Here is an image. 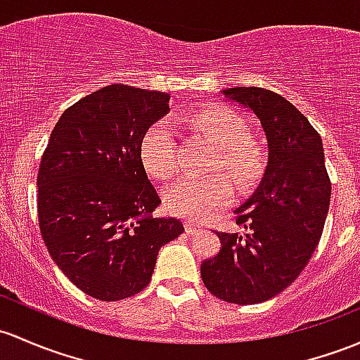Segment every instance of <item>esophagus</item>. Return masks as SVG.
<instances>
[{"label": "esophagus", "mask_w": 360, "mask_h": 360, "mask_svg": "<svg viewBox=\"0 0 360 360\" xmlns=\"http://www.w3.org/2000/svg\"><path fill=\"white\" fill-rule=\"evenodd\" d=\"M200 228H202V225H199V223L192 221V219H187V221H185V231H187L188 235L197 233V231H200Z\"/></svg>", "instance_id": "obj_1"}]
</instances>
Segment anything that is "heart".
Instances as JSON below:
<instances>
[{
    "mask_svg": "<svg viewBox=\"0 0 360 360\" xmlns=\"http://www.w3.org/2000/svg\"><path fill=\"white\" fill-rule=\"evenodd\" d=\"M188 129L214 146L210 168L230 176L240 187L254 184L262 175L266 153L262 144L247 135L245 120L233 110L210 106L185 120ZM141 163L148 175L168 180L175 173L176 153L168 123L158 122L142 135L139 146ZM233 188L223 175L184 176L166 188L165 204L169 211L188 219H204L230 202Z\"/></svg>",
    "mask_w": 360,
    "mask_h": 360,
    "instance_id": "b5f03b06",
    "label": "heart"
}]
</instances>
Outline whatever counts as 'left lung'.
<instances>
[{
	"label": "left lung",
	"instance_id": "8db88e82",
	"mask_svg": "<svg viewBox=\"0 0 360 360\" xmlns=\"http://www.w3.org/2000/svg\"><path fill=\"white\" fill-rule=\"evenodd\" d=\"M223 98L254 113L268 141V165L254 194L237 207L242 233L218 231L219 252L200 264L204 285L230 304H259L283 292L316 250L331 184L321 135L283 96L231 87Z\"/></svg>",
	"mask_w": 360,
	"mask_h": 360
}]
</instances>
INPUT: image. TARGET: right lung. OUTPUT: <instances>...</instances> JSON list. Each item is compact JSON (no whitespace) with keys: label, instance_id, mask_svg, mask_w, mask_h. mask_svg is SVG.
Wrapping results in <instances>:
<instances>
[{"label":"right lung","instance_id":"obj_1","mask_svg":"<svg viewBox=\"0 0 360 360\" xmlns=\"http://www.w3.org/2000/svg\"><path fill=\"white\" fill-rule=\"evenodd\" d=\"M168 103L165 92L111 84L61 115L42 154L37 212L49 256L104 302L142 292L161 247L184 233L180 219L153 216L161 199L139 156Z\"/></svg>","mask_w":360,"mask_h":360}]
</instances>
